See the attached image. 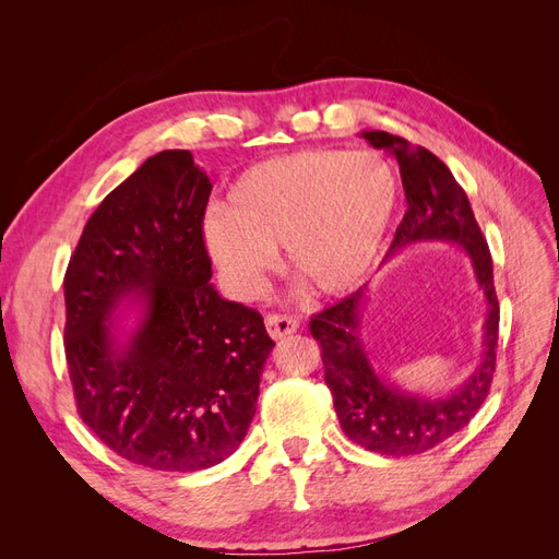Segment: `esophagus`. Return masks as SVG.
Here are the masks:
<instances>
[{
    "mask_svg": "<svg viewBox=\"0 0 559 559\" xmlns=\"http://www.w3.org/2000/svg\"><path fill=\"white\" fill-rule=\"evenodd\" d=\"M265 329L270 335L275 337V341H282V337L292 335L298 329V319L294 314L270 312V314H265Z\"/></svg>",
    "mask_w": 559,
    "mask_h": 559,
    "instance_id": "obj_1",
    "label": "esophagus"
}]
</instances>
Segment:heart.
Masks as SVG:
<instances>
[{
  "mask_svg": "<svg viewBox=\"0 0 559 559\" xmlns=\"http://www.w3.org/2000/svg\"><path fill=\"white\" fill-rule=\"evenodd\" d=\"M396 170L373 151L312 148L261 160L202 222L205 249L242 298H257L275 249L317 296L354 289L380 257L399 210Z\"/></svg>",
  "mask_w": 559,
  "mask_h": 559,
  "instance_id": "b5f03b06",
  "label": "heart"
}]
</instances>
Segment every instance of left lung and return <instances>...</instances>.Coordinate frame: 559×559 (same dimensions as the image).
Instances as JSON below:
<instances>
[{
  "mask_svg": "<svg viewBox=\"0 0 559 559\" xmlns=\"http://www.w3.org/2000/svg\"><path fill=\"white\" fill-rule=\"evenodd\" d=\"M376 148L394 154L408 210L396 228L386 257L415 242L460 245L476 270V280L487 298L485 349L473 376L450 396L429 399L403 392L384 382L370 366L359 341L364 289L312 314L310 333L321 345L324 380L333 394V408L349 441L380 454H421L462 431L480 411L492 386L499 341V300L495 292L492 257L473 216L468 198L448 165L429 148L382 130L364 132Z\"/></svg>",
  "mask_w": 559,
  "mask_h": 559,
  "instance_id": "1",
  "label": "left lung"
}]
</instances>
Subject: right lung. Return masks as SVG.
I'll return each mask as SVG.
<instances>
[{
    "label": "right lung",
    "mask_w": 559,
    "mask_h": 559,
    "mask_svg": "<svg viewBox=\"0 0 559 559\" xmlns=\"http://www.w3.org/2000/svg\"><path fill=\"white\" fill-rule=\"evenodd\" d=\"M212 183L191 151L146 158L88 218L64 273V357L76 411L123 460L202 471L240 448L275 343L216 294L202 240ZM143 306L126 344L108 317Z\"/></svg>",
    "instance_id": "obj_1"
}]
</instances>
